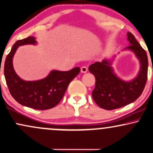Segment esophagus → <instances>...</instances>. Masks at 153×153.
Returning <instances> with one entry per match:
<instances>
[{
  "label": "esophagus",
  "instance_id": "obj_1",
  "mask_svg": "<svg viewBox=\"0 0 153 153\" xmlns=\"http://www.w3.org/2000/svg\"><path fill=\"white\" fill-rule=\"evenodd\" d=\"M87 71H88V68L86 66H83L81 67V72L82 73H86Z\"/></svg>",
  "mask_w": 153,
  "mask_h": 153
}]
</instances>
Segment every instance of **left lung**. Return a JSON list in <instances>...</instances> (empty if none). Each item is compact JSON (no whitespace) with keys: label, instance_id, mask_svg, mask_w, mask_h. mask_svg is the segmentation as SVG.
Here are the masks:
<instances>
[{"label":"left lung","instance_id":"1","mask_svg":"<svg viewBox=\"0 0 153 153\" xmlns=\"http://www.w3.org/2000/svg\"><path fill=\"white\" fill-rule=\"evenodd\" d=\"M128 47L123 51H131L140 63L138 74L131 81L120 78L112 67L115 55L90 65L89 72L96 77V86L92 92L95 102L101 108L111 110L134 102L143 93L148 76V60L146 51L131 33H127Z\"/></svg>","mask_w":153,"mask_h":153}]
</instances>
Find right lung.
Returning <instances> with one entry per match:
<instances>
[{
    "label": "right lung",
    "mask_w": 153,
    "mask_h": 153,
    "mask_svg": "<svg viewBox=\"0 0 153 153\" xmlns=\"http://www.w3.org/2000/svg\"><path fill=\"white\" fill-rule=\"evenodd\" d=\"M36 43L33 36L17 41L5 59L4 75L10 93L17 102L36 110H48L60 102L69 83L80 72V68L74 67L65 72L52 70L45 78L40 80H23L14 69V55L20 45Z\"/></svg>",
    "instance_id": "obj_1"
}]
</instances>
